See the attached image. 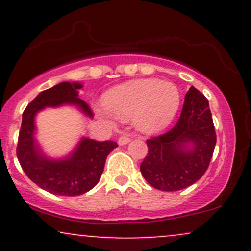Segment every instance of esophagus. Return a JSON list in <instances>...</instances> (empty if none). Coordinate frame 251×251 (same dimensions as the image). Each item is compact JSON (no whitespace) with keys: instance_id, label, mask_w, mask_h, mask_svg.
<instances>
[{"instance_id":"esophagus-1","label":"esophagus","mask_w":251,"mask_h":251,"mask_svg":"<svg viewBox=\"0 0 251 251\" xmlns=\"http://www.w3.org/2000/svg\"><path fill=\"white\" fill-rule=\"evenodd\" d=\"M129 140H131L129 135L126 134V133H124V134L120 135L119 139H118V144H119V145H125V144H127Z\"/></svg>"}]
</instances>
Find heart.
<instances>
[{
	"mask_svg": "<svg viewBox=\"0 0 251 251\" xmlns=\"http://www.w3.org/2000/svg\"><path fill=\"white\" fill-rule=\"evenodd\" d=\"M180 103V94L174 83L155 79L133 80L109 89L103 106L96 108L103 118L120 120L133 118L135 126L145 133H155L172 122Z\"/></svg>",
	"mask_w": 251,
	"mask_h": 251,
	"instance_id": "1",
	"label": "heart"
}]
</instances>
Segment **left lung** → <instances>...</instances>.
Instances as JSON below:
<instances>
[{"label":"left lung","mask_w":251,"mask_h":251,"mask_svg":"<svg viewBox=\"0 0 251 251\" xmlns=\"http://www.w3.org/2000/svg\"><path fill=\"white\" fill-rule=\"evenodd\" d=\"M189 143L193 149L188 150ZM148 154L140 164L146 181L162 191H178L192 185L209 168L216 132L209 101L191 87L184 99L178 122L165 133L146 140Z\"/></svg>","instance_id":"obj_1"}]
</instances>
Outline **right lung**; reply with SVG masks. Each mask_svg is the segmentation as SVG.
<instances>
[{"instance_id":"1","label":"right lung","mask_w":251,"mask_h":251,"mask_svg":"<svg viewBox=\"0 0 251 251\" xmlns=\"http://www.w3.org/2000/svg\"><path fill=\"white\" fill-rule=\"evenodd\" d=\"M77 82H61L41 92L25 107L17 140L16 155L27 177L37 186L60 196H79L93 189L99 181L109 152L118 144L112 140L98 142L82 138L71 157L61 160H50L42 155L34 139V117L40 109L56 107L63 103H74L82 112L93 117L91 107L79 99Z\"/></svg>"}]
</instances>
